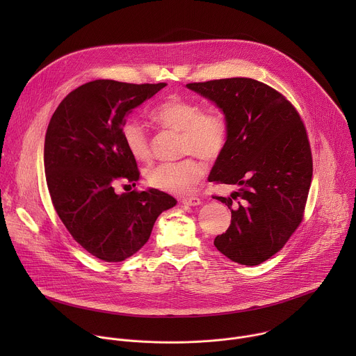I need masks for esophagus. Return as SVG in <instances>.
Segmentation results:
<instances>
[{
  "mask_svg": "<svg viewBox=\"0 0 356 356\" xmlns=\"http://www.w3.org/2000/svg\"><path fill=\"white\" fill-rule=\"evenodd\" d=\"M180 202L184 206H190V207H195L201 204V200L198 197H183L180 198Z\"/></svg>",
  "mask_w": 356,
  "mask_h": 356,
  "instance_id": "34e87169",
  "label": "esophagus"
}]
</instances>
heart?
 <instances>
[{
	"instance_id": "obj_1",
	"label": "heart",
	"mask_w": 356,
	"mask_h": 356,
	"mask_svg": "<svg viewBox=\"0 0 356 356\" xmlns=\"http://www.w3.org/2000/svg\"><path fill=\"white\" fill-rule=\"evenodd\" d=\"M150 120L159 127L181 135L183 155H198L206 161L220 156L227 140L224 117L214 110L202 111L195 101L170 95L149 113ZM122 138L131 156L138 162H149L152 150L143 127L128 121L122 127ZM206 173V166L195 158L177 163H161L146 172L152 187L172 193L188 194Z\"/></svg>"
}]
</instances>
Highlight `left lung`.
I'll list each match as a JSON object with an SVG mask.
<instances>
[{"label": "left lung", "mask_w": 356, "mask_h": 356, "mask_svg": "<svg viewBox=\"0 0 356 356\" xmlns=\"http://www.w3.org/2000/svg\"><path fill=\"white\" fill-rule=\"evenodd\" d=\"M186 87L214 103L227 124V140L209 180L238 190L216 197L232 216L214 245L232 262L257 266L279 252L301 222L313 177L306 128L289 101L258 80L234 77Z\"/></svg>", "instance_id": "left-lung-1"}]
</instances>
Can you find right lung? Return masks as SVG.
<instances>
[{
  "label": "right lung",
  "mask_w": 356,
  "mask_h": 356,
  "mask_svg": "<svg viewBox=\"0 0 356 356\" xmlns=\"http://www.w3.org/2000/svg\"><path fill=\"white\" fill-rule=\"evenodd\" d=\"M166 83H86L59 104L44 136L43 163L54 207L72 236L92 257L121 262L149 239L156 218L176 206L158 188L117 194L139 172L128 152L127 117Z\"/></svg>",
  "instance_id": "1"
}]
</instances>
